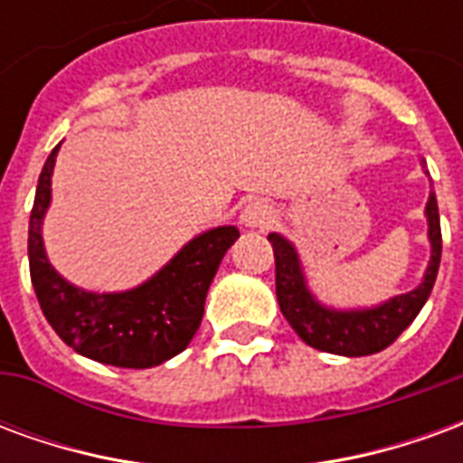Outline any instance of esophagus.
I'll list each match as a JSON object with an SVG mask.
<instances>
[{"label": "esophagus", "mask_w": 463, "mask_h": 463, "mask_svg": "<svg viewBox=\"0 0 463 463\" xmlns=\"http://www.w3.org/2000/svg\"><path fill=\"white\" fill-rule=\"evenodd\" d=\"M241 222L248 231H268L275 222V211L268 201H252L245 205Z\"/></svg>", "instance_id": "34e87169"}]
</instances>
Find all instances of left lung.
Listing matches in <instances>:
<instances>
[{
  "instance_id": "left-lung-1",
  "label": "left lung",
  "mask_w": 463,
  "mask_h": 463,
  "mask_svg": "<svg viewBox=\"0 0 463 463\" xmlns=\"http://www.w3.org/2000/svg\"><path fill=\"white\" fill-rule=\"evenodd\" d=\"M424 173L429 175L427 168ZM424 215L429 225L427 238L431 245V258L424 278L414 290L394 295L374 307L340 310L317 300L307 285L298 248L280 232H270L268 241L275 250V292H278L280 312L290 322L292 330L298 332V337L320 352L342 354V357H367L397 340L429 300L441 262V225H439V205L434 193H429Z\"/></svg>"
}]
</instances>
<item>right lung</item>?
<instances>
[{
    "label": "right lung",
    "instance_id": "add662e5",
    "mask_svg": "<svg viewBox=\"0 0 463 463\" xmlns=\"http://www.w3.org/2000/svg\"><path fill=\"white\" fill-rule=\"evenodd\" d=\"M59 146L42 168L29 218V272L46 322L74 352L101 364L128 369L163 364L181 354L201 327L208 288L241 231L218 225L195 235L161 270L131 290L76 288L54 270L42 238Z\"/></svg>",
    "mask_w": 463,
    "mask_h": 463
}]
</instances>
